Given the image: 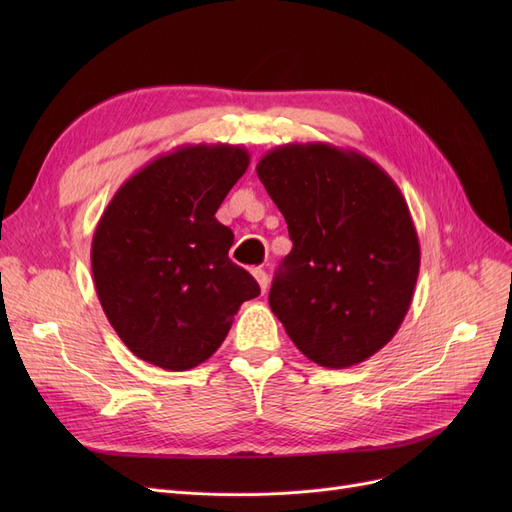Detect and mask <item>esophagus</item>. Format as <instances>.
I'll list each match as a JSON object with an SVG mask.
<instances>
[{
	"mask_svg": "<svg viewBox=\"0 0 512 512\" xmlns=\"http://www.w3.org/2000/svg\"><path fill=\"white\" fill-rule=\"evenodd\" d=\"M252 275L256 277V282H258V286H260V292L265 294V292L269 290V275H267V271L256 267V269H252Z\"/></svg>",
	"mask_w": 512,
	"mask_h": 512,
	"instance_id": "obj_1",
	"label": "esophagus"
}]
</instances>
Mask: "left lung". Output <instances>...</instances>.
<instances>
[{
	"label": "left lung",
	"mask_w": 512,
	"mask_h": 512,
	"mask_svg": "<svg viewBox=\"0 0 512 512\" xmlns=\"http://www.w3.org/2000/svg\"><path fill=\"white\" fill-rule=\"evenodd\" d=\"M292 241L269 305L309 361L344 369L386 346L421 267L406 198L359 151L282 145L256 166Z\"/></svg>",
	"instance_id": "left-lung-1"
}]
</instances>
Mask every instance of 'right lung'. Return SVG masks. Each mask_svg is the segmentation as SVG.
<instances>
[{"label": "right lung", "instance_id": "obj_1", "mask_svg": "<svg viewBox=\"0 0 512 512\" xmlns=\"http://www.w3.org/2000/svg\"><path fill=\"white\" fill-rule=\"evenodd\" d=\"M250 166L239 145H185L121 185L91 241L100 305L134 356L170 371L207 361L260 294L228 258L215 211Z\"/></svg>", "mask_w": 512, "mask_h": 512}]
</instances>
